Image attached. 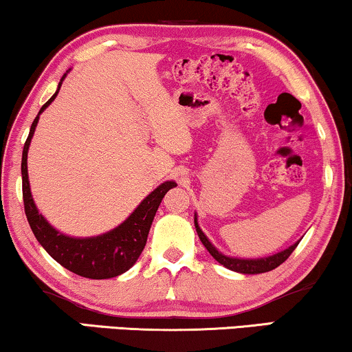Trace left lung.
<instances>
[{
	"instance_id": "obj_1",
	"label": "left lung",
	"mask_w": 352,
	"mask_h": 352,
	"mask_svg": "<svg viewBox=\"0 0 352 352\" xmlns=\"http://www.w3.org/2000/svg\"><path fill=\"white\" fill-rule=\"evenodd\" d=\"M194 223H195L197 234H199V239L201 240V243L205 245V248L208 250L211 256H213L219 264H223V266L230 269V271H235V272H240V274H261V272L272 271V269L280 266V264L285 261V259L293 253V250L298 247V243H300V242H296L295 245H292V247L283 250V252L277 253V254H272V256H267V258H259V259L229 258V256H224L223 253H219L218 250H216L213 245H211L210 240L206 239V235L201 232V229L199 228L197 218H195Z\"/></svg>"
}]
</instances>
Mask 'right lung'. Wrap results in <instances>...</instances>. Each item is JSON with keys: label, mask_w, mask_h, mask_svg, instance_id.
<instances>
[{"label": "right lung", "mask_w": 352, "mask_h": 352, "mask_svg": "<svg viewBox=\"0 0 352 352\" xmlns=\"http://www.w3.org/2000/svg\"><path fill=\"white\" fill-rule=\"evenodd\" d=\"M65 76V75H64ZM62 76V80H64ZM59 83V88L62 85ZM59 89L56 94L43 105L40 113L56 99ZM33 120L30 133L23 146L22 152V197H23V208L28 224L35 234L41 247L56 259L60 266L69 269L74 274H78L81 277L88 278H110L117 277L120 274L126 272L138 258L141 256L144 247H146L148 230H151L153 216H155L158 206L162 204V199L176 182L166 181L162 186H158L152 194H148L141 201V205L133 211L129 218L118 226L117 229L110 230L107 234L98 235V237L89 239H74L57 232L43 216L38 213L35 204H33L30 184H28V173H27V152L30 147V141L35 133L38 118Z\"/></svg>", "instance_id": "1"}]
</instances>
